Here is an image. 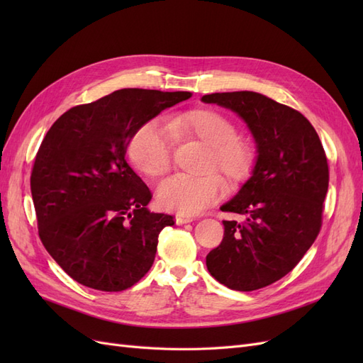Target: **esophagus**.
Returning <instances> with one entry per match:
<instances>
[{
  "mask_svg": "<svg viewBox=\"0 0 363 363\" xmlns=\"http://www.w3.org/2000/svg\"><path fill=\"white\" fill-rule=\"evenodd\" d=\"M194 219L191 216H184V215H177L175 216V224L177 225H183V224H188V223H192Z\"/></svg>",
  "mask_w": 363,
  "mask_h": 363,
  "instance_id": "1",
  "label": "esophagus"
}]
</instances>
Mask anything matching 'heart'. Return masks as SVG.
<instances>
[{"instance_id": "1", "label": "heart", "mask_w": 363, "mask_h": 363, "mask_svg": "<svg viewBox=\"0 0 363 363\" xmlns=\"http://www.w3.org/2000/svg\"><path fill=\"white\" fill-rule=\"evenodd\" d=\"M174 133L188 135L211 147L207 169H219L232 183L245 182L256 164V152L250 142L238 136L232 119L211 108H194L169 119ZM135 167L151 179H159L171 168V130L159 123L142 125L128 145ZM225 180L218 172L200 177L172 175L157 189L162 208L180 215H196L215 204L225 194Z\"/></svg>"}]
</instances>
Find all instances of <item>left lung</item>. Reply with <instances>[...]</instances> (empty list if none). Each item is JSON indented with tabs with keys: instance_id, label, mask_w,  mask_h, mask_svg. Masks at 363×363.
I'll return each instance as SVG.
<instances>
[{
	"instance_id": "left-lung-1",
	"label": "left lung",
	"mask_w": 363,
	"mask_h": 363,
	"mask_svg": "<svg viewBox=\"0 0 363 363\" xmlns=\"http://www.w3.org/2000/svg\"><path fill=\"white\" fill-rule=\"evenodd\" d=\"M236 112L257 144L251 179L221 211L245 221H223V242L208 252V272L224 286L250 292L291 272L323 225L328 163L320 136L295 108L250 91L204 95Z\"/></svg>"
}]
</instances>
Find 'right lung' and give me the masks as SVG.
I'll use <instances>...</instances> for the list:
<instances>
[{"instance_id": "add662e5", "label": "right lung", "mask_w": 363, "mask_h": 363, "mask_svg": "<svg viewBox=\"0 0 363 363\" xmlns=\"http://www.w3.org/2000/svg\"><path fill=\"white\" fill-rule=\"evenodd\" d=\"M191 96L119 89L69 108L43 138L30 177L39 238L75 281L119 292L150 271L174 216L148 211L152 194L125 152L142 125Z\"/></svg>"}]
</instances>
